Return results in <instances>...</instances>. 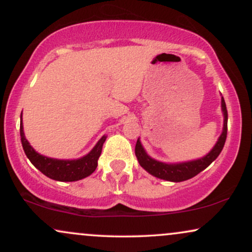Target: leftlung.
I'll return each instance as SVG.
<instances>
[{"instance_id": "left-lung-1", "label": "left lung", "mask_w": 252, "mask_h": 252, "mask_svg": "<svg viewBox=\"0 0 252 252\" xmlns=\"http://www.w3.org/2000/svg\"><path fill=\"white\" fill-rule=\"evenodd\" d=\"M221 108L222 112H224V129H222L220 137H219L215 148L211 150L205 158H200V160L190 161V162L176 164H167L163 162H158V161L153 160L152 158H149V156L146 154L143 147L141 146V142L137 140L135 147V155L136 158H137L138 162H140L141 166H142L147 172H149L152 175L168 181H185L193 178V176H195L196 174H199L201 170L207 168V167L218 158L219 154L221 153L222 148H224V144L225 141H226L227 135V109L224 98H221Z\"/></svg>"}]
</instances>
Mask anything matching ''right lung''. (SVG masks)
Segmentation results:
<instances>
[{"label": "right lung", "instance_id": "1", "mask_svg": "<svg viewBox=\"0 0 252 252\" xmlns=\"http://www.w3.org/2000/svg\"><path fill=\"white\" fill-rule=\"evenodd\" d=\"M22 115V114H21ZM20 136H21V143L24 150L30 158V161L36 167L42 174L48 176L50 179L57 181H77L80 179L86 178L94 172L97 168L98 158L102 153L103 143L105 142V136H103L94 148L82 158L78 160H57L42 156L31 147L28 141L26 140L24 134V126H22V118L20 123Z\"/></svg>", "mask_w": 252, "mask_h": 252}]
</instances>
